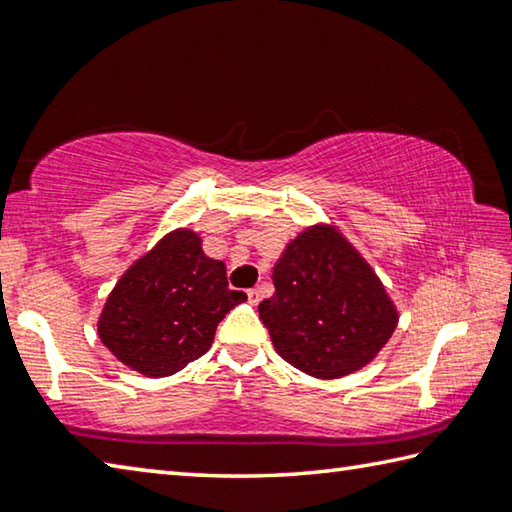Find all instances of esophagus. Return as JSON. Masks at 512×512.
Segmentation results:
<instances>
[{
    "label": "esophagus",
    "mask_w": 512,
    "mask_h": 512,
    "mask_svg": "<svg viewBox=\"0 0 512 512\" xmlns=\"http://www.w3.org/2000/svg\"><path fill=\"white\" fill-rule=\"evenodd\" d=\"M246 296H248L250 305H257V302H259V289H248Z\"/></svg>",
    "instance_id": "esophagus-1"
}]
</instances>
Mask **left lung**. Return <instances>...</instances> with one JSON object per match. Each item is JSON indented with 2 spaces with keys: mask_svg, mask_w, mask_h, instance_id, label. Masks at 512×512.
I'll return each mask as SVG.
<instances>
[{
  "mask_svg": "<svg viewBox=\"0 0 512 512\" xmlns=\"http://www.w3.org/2000/svg\"><path fill=\"white\" fill-rule=\"evenodd\" d=\"M275 293L259 302L277 354L318 379H339L377 357L397 327L384 284L341 232L314 225L273 268Z\"/></svg>",
  "mask_w": 512,
  "mask_h": 512,
  "instance_id": "left-lung-1",
  "label": "left lung"
}]
</instances>
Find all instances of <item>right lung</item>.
Instances as JSON below:
<instances>
[{"instance_id": "add662e5", "label": "right lung", "mask_w": 512, "mask_h": 512, "mask_svg": "<svg viewBox=\"0 0 512 512\" xmlns=\"http://www.w3.org/2000/svg\"><path fill=\"white\" fill-rule=\"evenodd\" d=\"M246 300L192 230H173L121 275L103 305L101 343L146 377H169L210 350L216 325Z\"/></svg>"}]
</instances>
